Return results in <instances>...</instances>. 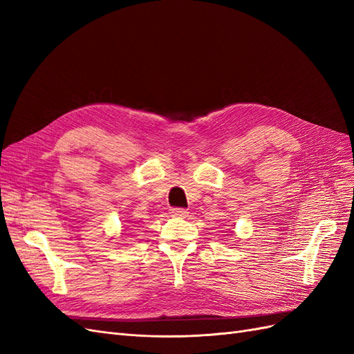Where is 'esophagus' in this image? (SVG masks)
I'll return each instance as SVG.
<instances>
[{"label":"esophagus","mask_w":354,"mask_h":354,"mask_svg":"<svg viewBox=\"0 0 354 354\" xmlns=\"http://www.w3.org/2000/svg\"><path fill=\"white\" fill-rule=\"evenodd\" d=\"M171 216H174V217H186L187 216V211L185 208H173V209H171Z\"/></svg>","instance_id":"obj_1"}]
</instances>
